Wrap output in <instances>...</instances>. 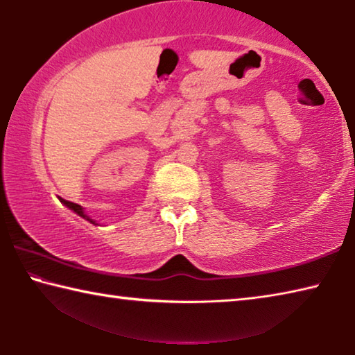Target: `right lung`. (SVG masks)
Masks as SVG:
<instances>
[{"label":"right lung","instance_id":"obj_1","mask_svg":"<svg viewBox=\"0 0 355 355\" xmlns=\"http://www.w3.org/2000/svg\"><path fill=\"white\" fill-rule=\"evenodd\" d=\"M59 200H61V202L64 203V205L67 207V208L73 209V211H75L78 216H81V218H84L86 220H89V222H91V224L97 225V224H95V220H94V219H91L86 213H84V209H83V207H81V205H78V203H73V202H69V200H64V199H61V197H59Z\"/></svg>","mask_w":355,"mask_h":355}]
</instances>
